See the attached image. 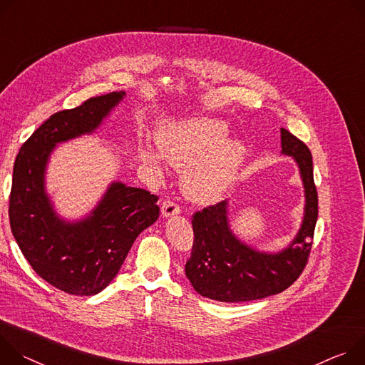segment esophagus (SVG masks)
<instances>
[{"mask_svg": "<svg viewBox=\"0 0 365 365\" xmlns=\"http://www.w3.org/2000/svg\"><path fill=\"white\" fill-rule=\"evenodd\" d=\"M160 210H162V216H164V217H171L174 215L181 213L180 205L174 200H164V201H162Z\"/></svg>", "mask_w": 365, "mask_h": 365, "instance_id": "obj_1", "label": "esophagus"}]
</instances>
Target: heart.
<instances>
[{"label": "heart", "mask_w": 365, "mask_h": 365, "mask_svg": "<svg viewBox=\"0 0 365 365\" xmlns=\"http://www.w3.org/2000/svg\"><path fill=\"white\" fill-rule=\"evenodd\" d=\"M227 128L215 118H197L184 125L164 126L158 133V149L145 146L140 158L159 170L165 156L173 164L185 167L182 187L188 198L198 203L219 200L233 184L245 146L227 140Z\"/></svg>", "instance_id": "obj_1"}]
</instances>
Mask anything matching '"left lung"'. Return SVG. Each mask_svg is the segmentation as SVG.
I'll use <instances>...</instances> for the list:
<instances>
[{
  "mask_svg": "<svg viewBox=\"0 0 365 365\" xmlns=\"http://www.w3.org/2000/svg\"><path fill=\"white\" fill-rule=\"evenodd\" d=\"M281 148L300 168L306 194L302 229L284 251L262 254L242 244L230 232L226 201L195 212L185 275L198 294L227 303L259 300L289 289L307 265L317 220L312 153L304 142L286 129H281Z\"/></svg>",
  "mask_w": 365,
  "mask_h": 365,
  "instance_id": "obj_1",
  "label": "left lung"
}]
</instances>
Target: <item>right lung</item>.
<instances>
[{
    "label": "right lung",
    "instance_id": "add662e5",
    "mask_svg": "<svg viewBox=\"0 0 365 365\" xmlns=\"http://www.w3.org/2000/svg\"><path fill=\"white\" fill-rule=\"evenodd\" d=\"M125 93L93 97L52 114L23 143L14 162L9 217L24 258L38 277L73 296L104 290L138 235L159 217L158 195L113 182L87 219L61 220L45 192V168L59 142L91 133Z\"/></svg>",
    "mask_w": 365,
    "mask_h": 365
}]
</instances>
